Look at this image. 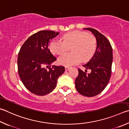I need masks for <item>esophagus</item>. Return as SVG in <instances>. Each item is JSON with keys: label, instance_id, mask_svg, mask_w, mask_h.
Segmentation results:
<instances>
[{"label": "esophagus", "instance_id": "34e87169", "mask_svg": "<svg viewBox=\"0 0 129 129\" xmlns=\"http://www.w3.org/2000/svg\"><path fill=\"white\" fill-rule=\"evenodd\" d=\"M71 68V67H68V66H66L65 67V71H68V70H69V69Z\"/></svg>", "mask_w": 129, "mask_h": 129}]
</instances>
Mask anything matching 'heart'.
<instances>
[{
  "label": "heart",
  "instance_id": "obj_1",
  "mask_svg": "<svg viewBox=\"0 0 129 129\" xmlns=\"http://www.w3.org/2000/svg\"><path fill=\"white\" fill-rule=\"evenodd\" d=\"M62 38L63 41L53 39L49 47L51 52L56 55L62 54L71 48L72 52L65 53L58 58V62L65 66L77 64L81 60H88L96 49V38L86 32L72 31L65 34Z\"/></svg>",
  "mask_w": 129,
  "mask_h": 129
}]
</instances>
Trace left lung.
I'll return each mask as SVG.
<instances>
[{"label": "left lung", "instance_id": "1", "mask_svg": "<svg viewBox=\"0 0 129 129\" xmlns=\"http://www.w3.org/2000/svg\"><path fill=\"white\" fill-rule=\"evenodd\" d=\"M94 35L97 42L95 54L83 67L90 69L86 73L78 69V76L75 81L76 88L80 94L92 97L99 94L106 87L111 76L113 60L112 48L109 41L104 35L92 28H84Z\"/></svg>", "mask_w": 129, "mask_h": 129}]
</instances>
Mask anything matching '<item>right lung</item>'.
I'll return each instance as SVG.
<instances>
[{
	"label": "right lung",
	"mask_w": 129,
	"mask_h": 129,
	"mask_svg": "<svg viewBox=\"0 0 129 129\" xmlns=\"http://www.w3.org/2000/svg\"><path fill=\"white\" fill-rule=\"evenodd\" d=\"M60 33L42 30L30 36L20 48L18 55V72L22 82L35 95L43 96L53 90L57 79L65 72L63 66L51 64L56 58L48 47L51 39Z\"/></svg>",
	"instance_id": "right-lung-1"
}]
</instances>
